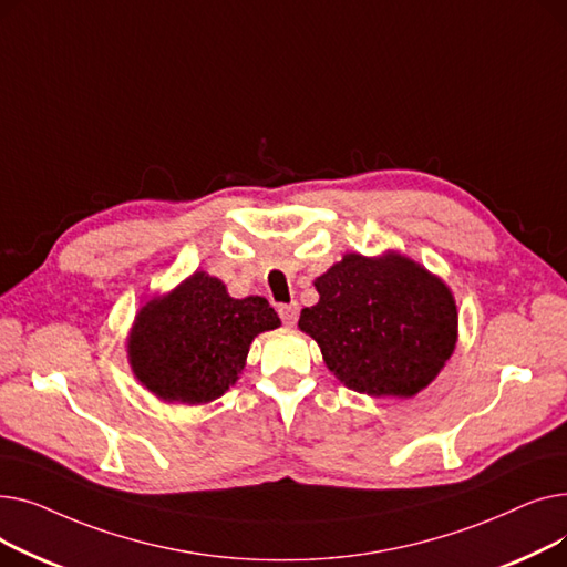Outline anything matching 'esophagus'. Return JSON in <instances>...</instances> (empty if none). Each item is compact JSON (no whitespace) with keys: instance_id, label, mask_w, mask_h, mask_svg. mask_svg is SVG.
<instances>
[{"instance_id":"esophagus-1","label":"esophagus","mask_w":567,"mask_h":567,"mask_svg":"<svg viewBox=\"0 0 567 567\" xmlns=\"http://www.w3.org/2000/svg\"><path fill=\"white\" fill-rule=\"evenodd\" d=\"M278 315H280V319H282L287 326H293L296 319H299V306H296V303L280 306V308H278Z\"/></svg>"}]
</instances>
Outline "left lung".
<instances>
[{
  "label": "left lung",
  "instance_id": "left-lung-1",
  "mask_svg": "<svg viewBox=\"0 0 567 567\" xmlns=\"http://www.w3.org/2000/svg\"><path fill=\"white\" fill-rule=\"evenodd\" d=\"M319 303L301 310L329 370L372 398H411L439 374L457 340L453 293L402 257L344 255L315 280Z\"/></svg>",
  "mask_w": 567,
  "mask_h": 567
}]
</instances>
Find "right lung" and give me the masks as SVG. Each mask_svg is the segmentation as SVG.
Here are the masks:
<instances>
[{"label": "right lung", "instance_id": "1", "mask_svg": "<svg viewBox=\"0 0 567 567\" xmlns=\"http://www.w3.org/2000/svg\"><path fill=\"white\" fill-rule=\"evenodd\" d=\"M278 326L261 296L231 299L218 278L197 271L140 310L128 342L131 365L161 400L204 404L236 383L252 338Z\"/></svg>", "mask_w": 567, "mask_h": 567}]
</instances>
